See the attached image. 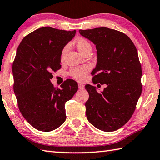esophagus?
I'll return each instance as SVG.
<instances>
[{
    "mask_svg": "<svg viewBox=\"0 0 160 160\" xmlns=\"http://www.w3.org/2000/svg\"><path fill=\"white\" fill-rule=\"evenodd\" d=\"M78 88H79L80 89H83L84 88H85V86H84V85H82V84L79 83L78 84Z\"/></svg>",
    "mask_w": 160,
    "mask_h": 160,
    "instance_id": "obj_1",
    "label": "esophagus"
}]
</instances>
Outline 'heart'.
<instances>
[{
    "label": "heart",
    "mask_w": 160,
    "mask_h": 160,
    "mask_svg": "<svg viewBox=\"0 0 160 160\" xmlns=\"http://www.w3.org/2000/svg\"><path fill=\"white\" fill-rule=\"evenodd\" d=\"M75 43L76 45L78 50L82 54H85L87 52L92 50L91 43L85 38H78L75 40ZM68 48L69 45H66L63 47L62 51V54H61L62 59H63V57H64L66 52L68 50ZM88 70L89 68L88 66H78V67L72 68L70 71H69V75L75 80L82 81L85 78L86 74L88 72Z\"/></svg>",
    "instance_id": "heart-1"
}]
</instances>
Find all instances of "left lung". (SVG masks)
<instances>
[{"label": "left lung", "instance_id": "1", "mask_svg": "<svg viewBox=\"0 0 160 160\" xmlns=\"http://www.w3.org/2000/svg\"><path fill=\"white\" fill-rule=\"evenodd\" d=\"M94 43L97 63L92 72L93 82L106 84L99 94L85 85L89 93L86 115L92 125L103 132H113L132 118L141 94L142 70L138 52L126 34L106 27L79 30Z\"/></svg>", "mask_w": 160, "mask_h": 160}]
</instances>
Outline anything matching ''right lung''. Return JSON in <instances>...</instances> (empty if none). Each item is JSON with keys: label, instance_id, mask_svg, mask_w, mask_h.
<instances>
[{"label": "right lung", "instance_id": "add662e5", "mask_svg": "<svg viewBox=\"0 0 160 160\" xmlns=\"http://www.w3.org/2000/svg\"><path fill=\"white\" fill-rule=\"evenodd\" d=\"M76 31L50 27L31 32L22 40L12 63L13 89L22 115L42 132L56 129L64 122L65 104L78 91V83L66 80L61 88L50 82L52 71L61 68V54Z\"/></svg>", "mask_w": 160, "mask_h": 160}]
</instances>
